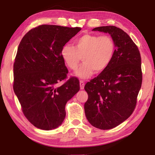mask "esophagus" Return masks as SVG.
Wrapping results in <instances>:
<instances>
[{
    "label": "esophagus",
    "instance_id": "1",
    "mask_svg": "<svg viewBox=\"0 0 155 155\" xmlns=\"http://www.w3.org/2000/svg\"><path fill=\"white\" fill-rule=\"evenodd\" d=\"M84 86H85V82H84L83 80H81L80 81V87L81 90H83Z\"/></svg>",
    "mask_w": 155,
    "mask_h": 155
}]
</instances>
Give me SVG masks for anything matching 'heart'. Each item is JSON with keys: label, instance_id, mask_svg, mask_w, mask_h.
<instances>
[{"label": "heart", "instance_id": "b5f03b06", "mask_svg": "<svg viewBox=\"0 0 155 155\" xmlns=\"http://www.w3.org/2000/svg\"><path fill=\"white\" fill-rule=\"evenodd\" d=\"M116 46L109 35L85 34L74 41V47L65 44L61 48V56L70 70H75L82 57L83 64L76 74L87 78L93 74L100 73L108 68L114 59Z\"/></svg>", "mask_w": 155, "mask_h": 155}]
</instances>
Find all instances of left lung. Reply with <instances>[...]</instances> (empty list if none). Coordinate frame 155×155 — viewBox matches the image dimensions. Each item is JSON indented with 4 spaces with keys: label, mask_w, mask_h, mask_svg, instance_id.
<instances>
[{
    "label": "left lung",
    "mask_w": 155,
    "mask_h": 155,
    "mask_svg": "<svg viewBox=\"0 0 155 155\" xmlns=\"http://www.w3.org/2000/svg\"><path fill=\"white\" fill-rule=\"evenodd\" d=\"M92 31L109 33L116 50L108 68L85 84L88 99L84 109L94 127L111 129L134 111L142 83L141 55L137 45L121 28L105 26Z\"/></svg>",
    "instance_id": "1"
}]
</instances>
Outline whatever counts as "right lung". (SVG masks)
Returning <instances> with one entry per match:
<instances>
[{
  "label": "right lung",
  "instance_id": "1",
  "mask_svg": "<svg viewBox=\"0 0 155 155\" xmlns=\"http://www.w3.org/2000/svg\"><path fill=\"white\" fill-rule=\"evenodd\" d=\"M81 27L42 25L31 29L20 42L14 64V90L25 116L35 127L52 130L62 124L65 107L80 89L67 78L61 50Z\"/></svg>",
  "mask_w": 155,
  "mask_h": 155
}]
</instances>
